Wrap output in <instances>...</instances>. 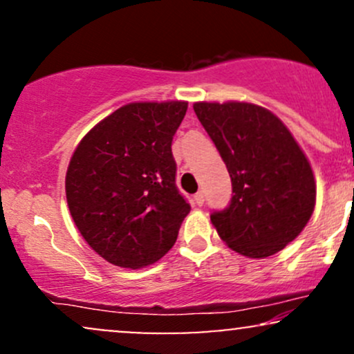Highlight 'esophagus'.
Listing matches in <instances>:
<instances>
[{
  "mask_svg": "<svg viewBox=\"0 0 354 354\" xmlns=\"http://www.w3.org/2000/svg\"><path fill=\"white\" fill-rule=\"evenodd\" d=\"M194 203H196V206L205 205V194H203L201 191H198V193L194 194Z\"/></svg>",
  "mask_w": 354,
  "mask_h": 354,
  "instance_id": "esophagus-1",
  "label": "esophagus"
}]
</instances>
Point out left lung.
I'll list each match as a JSON object with an SVG mask.
<instances>
[{"instance_id":"8db88e82","label":"left lung","mask_w":354,"mask_h":354,"mask_svg":"<svg viewBox=\"0 0 354 354\" xmlns=\"http://www.w3.org/2000/svg\"><path fill=\"white\" fill-rule=\"evenodd\" d=\"M198 120L231 176L233 198L211 214L219 238L246 258L281 251L304 230L316 205L306 154L270 109L246 101H198Z\"/></svg>"}]
</instances>
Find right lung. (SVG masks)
<instances>
[{"instance_id": "right-lung-1", "label": "right lung", "mask_w": 354, "mask_h": 354, "mask_svg": "<svg viewBox=\"0 0 354 354\" xmlns=\"http://www.w3.org/2000/svg\"><path fill=\"white\" fill-rule=\"evenodd\" d=\"M186 109V101L128 103L73 153L68 208L84 241L111 265L140 270L176 243L191 208L174 183L171 141Z\"/></svg>"}]
</instances>
